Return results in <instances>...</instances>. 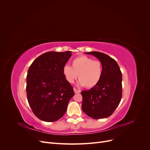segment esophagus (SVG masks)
I'll list each match as a JSON object with an SVG mask.
<instances>
[{
	"mask_svg": "<svg viewBox=\"0 0 150 150\" xmlns=\"http://www.w3.org/2000/svg\"><path fill=\"white\" fill-rule=\"evenodd\" d=\"M74 91L75 93H81V91L80 90H78V89H77L76 88H74Z\"/></svg>",
	"mask_w": 150,
	"mask_h": 150,
	"instance_id": "34e87169",
	"label": "esophagus"
}]
</instances>
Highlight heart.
<instances>
[{"instance_id": "b5f03b06", "label": "heart", "mask_w": 150, "mask_h": 150, "mask_svg": "<svg viewBox=\"0 0 150 150\" xmlns=\"http://www.w3.org/2000/svg\"><path fill=\"white\" fill-rule=\"evenodd\" d=\"M102 72L101 62L86 56L76 57L72 61V67L65 65L62 69L63 74L68 83H74L78 76L79 84L86 88H91L99 83Z\"/></svg>"}]
</instances>
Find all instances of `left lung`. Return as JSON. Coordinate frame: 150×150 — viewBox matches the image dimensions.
Masks as SVG:
<instances>
[{
    "label": "left lung",
    "mask_w": 150,
    "mask_h": 150,
    "mask_svg": "<svg viewBox=\"0 0 150 150\" xmlns=\"http://www.w3.org/2000/svg\"><path fill=\"white\" fill-rule=\"evenodd\" d=\"M96 57L102 64V76L99 83L88 91H83L82 110L95 120L110 116L121 101L122 73L116 61L102 52H85Z\"/></svg>",
    "instance_id": "8db88e82"
}]
</instances>
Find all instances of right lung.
<instances>
[{
    "instance_id": "right-lung-1",
    "label": "right lung",
    "mask_w": 150,
    "mask_h": 150,
    "mask_svg": "<svg viewBox=\"0 0 150 150\" xmlns=\"http://www.w3.org/2000/svg\"><path fill=\"white\" fill-rule=\"evenodd\" d=\"M71 55V51L47 52L36 58L29 68L27 97L32 111L40 120L54 122L60 119L74 95L62 72Z\"/></svg>"
}]
</instances>
